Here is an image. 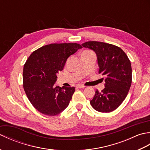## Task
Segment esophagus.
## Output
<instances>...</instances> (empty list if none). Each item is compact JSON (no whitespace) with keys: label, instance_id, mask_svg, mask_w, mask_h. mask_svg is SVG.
Returning <instances> with one entry per match:
<instances>
[{"label":"esophagus","instance_id":"obj_1","mask_svg":"<svg viewBox=\"0 0 150 150\" xmlns=\"http://www.w3.org/2000/svg\"><path fill=\"white\" fill-rule=\"evenodd\" d=\"M77 88H80V89H81V88H85V86L82 85V84H78V85L77 86Z\"/></svg>","mask_w":150,"mask_h":150}]
</instances>
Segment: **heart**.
I'll return each mask as SVG.
<instances>
[{"mask_svg":"<svg viewBox=\"0 0 150 150\" xmlns=\"http://www.w3.org/2000/svg\"><path fill=\"white\" fill-rule=\"evenodd\" d=\"M89 52H90V51H84V52H83L82 53H89Z\"/></svg>","mask_w":150,"mask_h":150,"instance_id":"b5f03b06","label":"heart"}]
</instances>
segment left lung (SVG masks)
I'll return each mask as SVG.
<instances>
[{"mask_svg": "<svg viewBox=\"0 0 150 150\" xmlns=\"http://www.w3.org/2000/svg\"><path fill=\"white\" fill-rule=\"evenodd\" d=\"M82 46L96 53L98 73L105 78V88L100 92L95 91V96L90 101L91 106L99 112H111L122 104L131 86L130 60L122 49L113 44L88 41Z\"/></svg>", "mask_w": 150, "mask_h": 150, "instance_id": "1", "label": "left lung"}]
</instances>
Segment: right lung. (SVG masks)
I'll list each match as a JSON object with an SVG mask.
<instances>
[{"label": "right lung", "mask_w": 150, "mask_h": 150, "mask_svg": "<svg viewBox=\"0 0 150 150\" xmlns=\"http://www.w3.org/2000/svg\"><path fill=\"white\" fill-rule=\"evenodd\" d=\"M82 46L77 43L50 44L34 51L23 69V87L33 107L41 113L55 116L69 105L75 87L55 86L57 74L68 57Z\"/></svg>", "instance_id": "obj_1"}]
</instances>
